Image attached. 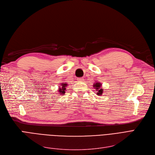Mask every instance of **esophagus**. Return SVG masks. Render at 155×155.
I'll list each match as a JSON object with an SVG mask.
<instances>
[{
	"label": "esophagus",
	"instance_id": "1",
	"mask_svg": "<svg viewBox=\"0 0 155 155\" xmlns=\"http://www.w3.org/2000/svg\"><path fill=\"white\" fill-rule=\"evenodd\" d=\"M83 80H84L83 78H78L77 79V81H78L79 82H82V81H83Z\"/></svg>",
	"mask_w": 155,
	"mask_h": 155
}]
</instances>
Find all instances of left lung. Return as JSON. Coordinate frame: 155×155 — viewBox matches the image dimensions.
<instances>
[{
	"mask_svg": "<svg viewBox=\"0 0 155 155\" xmlns=\"http://www.w3.org/2000/svg\"><path fill=\"white\" fill-rule=\"evenodd\" d=\"M93 87L96 90V91H97L98 95H101L103 92H104V88H101V84L99 83L98 81L96 82L93 84Z\"/></svg>",
	"mask_w": 155,
	"mask_h": 155,
	"instance_id": "8db88e82",
	"label": "left lung"
}]
</instances>
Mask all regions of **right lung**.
I'll return each instance as SVG.
<instances>
[{"label":"right lung","mask_w":155,"mask_h":155,"mask_svg":"<svg viewBox=\"0 0 155 155\" xmlns=\"http://www.w3.org/2000/svg\"><path fill=\"white\" fill-rule=\"evenodd\" d=\"M61 86H59L58 87V93H59V94H62V95H64V93H65V89H66V87H67L68 86V84H66L65 83H61Z\"/></svg>","instance_id":"right-lung-1"}]
</instances>
